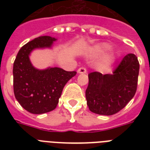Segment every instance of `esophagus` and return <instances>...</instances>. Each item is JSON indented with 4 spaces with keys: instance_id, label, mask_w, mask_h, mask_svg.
I'll return each mask as SVG.
<instances>
[{
    "instance_id": "obj_1",
    "label": "esophagus",
    "mask_w": 150,
    "mask_h": 150,
    "mask_svg": "<svg viewBox=\"0 0 150 150\" xmlns=\"http://www.w3.org/2000/svg\"><path fill=\"white\" fill-rule=\"evenodd\" d=\"M86 69L83 67L82 68H79L78 69V73H79V74H85V73H86Z\"/></svg>"
}]
</instances>
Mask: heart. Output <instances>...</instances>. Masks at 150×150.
Returning a JSON list of instances; mask_svg holds the SVG:
<instances>
[{
	"label": "heart",
	"mask_w": 150,
	"mask_h": 150,
	"mask_svg": "<svg viewBox=\"0 0 150 150\" xmlns=\"http://www.w3.org/2000/svg\"><path fill=\"white\" fill-rule=\"evenodd\" d=\"M110 48V47L108 44H106V43H104V44H102V45L100 46V49L101 50H103V51H106V50H108Z\"/></svg>",
	"instance_id": "obj_1"
}]
</instances>
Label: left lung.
I'll return each mask as SVG.
<instances>
[{"label":"left lung","mask_w":150,"mask_h":150,"mask_svg":"<svg viewBox=\"0 0 150 150\" xmlns=\"http://www.w3.org/2000/svg\"><path fill=\"white\" fill-rule=\"evenodd\" d=\"M139 71L137 57L128 54L112 75H102L97 71L89 73L86 97L90 111L109 116L123 109L135 96Z\"/></svg>","instance_id":"left-lung-1"}]
</instances>
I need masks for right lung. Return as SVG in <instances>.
Listing matches in <instances>:
<instances>
[{"label": "right lung", "mask_w": 150, "mask_h": 150, "mask_svg": "<svg viewBox=\"0 0 150 150\" xmlns=\"http://www.w3.org/2000/svg\"><path fill=\"white\" fill-rule=\"evenodd\" d=\"M54 37L40 36L25 44L18 53L13 65V86L16 100L25 110L34 114L50 112L56 108L65 84L76 75L60 68L37 69L29 55L35 49L50 48Z\"/></svg>", "instance_id": "add662e5"}]
</instances>
